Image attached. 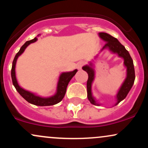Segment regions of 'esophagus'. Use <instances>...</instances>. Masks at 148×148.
Here are the masks:
<instances>
[{"instance_id": "esophagus-1", "label": "esophagus", "mask_w": 148, "mask_h": 148, "mask_svg": "<svg viewBox=\"0 0 148 148\" xmlns=\"http://www.w3.org/2000/svg\"><path fill=\"white\" fill-rule=\"evenodd\" d=\"M84 64V61H79V62L76 64V67H77V69H81V68H82V67Z\"/></svg>"}]
</instances>
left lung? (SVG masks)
Segmentation results:
<instances>
[{"label": "left lung", "instance_id": "8db88e82", "mask_svg": "<svg viewBox=\"0 0 148 148\" xmlns=\"http://www.w3.org/2000/svg\"><path fill=\"white\" fill-rule=\"evenodd\" d=\"M99 36L101 40L106 42V44L103 46L101 51L105 49H108L113 53L118 54L119 57L123 58L124 60V65L127 67V76L116 95L117 102L115 105H117L126 97L134 85V80H135V70H134L133 60L128 51L116 38L106 33H99ZM97 57V56H95V58ZM82 69L86 71L88 74V79L87 81L88 99L92 104L99 106L100 104L97 102L92 93V84L95 79V69H93V63L90 62L89 64L84 66Z\"/></svg>", "mask_w": 148, "mask_h": 148}]
</instances>
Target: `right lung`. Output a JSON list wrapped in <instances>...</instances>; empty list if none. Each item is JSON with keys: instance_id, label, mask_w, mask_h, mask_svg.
Listing matches in <instances>:
<instances>
[{"instance_id": "1", "label": "right lung", "mask_w": 148, "mask_h": 148, "mask_svg": "<svg viewBox=\"0 0 148 148\" xmlns=\"http://www.w3.org/2000/svg\"><path fill=\"white\" fill-rule=\"evenodd\" d=\"M37 40V37L33 39V40H30V41H27L20 49L19 51L15 56L14 60L12 62V67L11 70V76L12 80V84L16 88V91L20 94L22 97L24 98L28 102H29L32 104L36 105V106H52V105L56 104L59 103L60 101H62L63 99L64 95L66 93V90H67V85L70 80L72 79V77L76 74L77 72V69H74L72 72H62L59 76L58 81L57 84V89L56 92L54 95L49 97H42L37 96L33 92L25 90L20 87L18 85L17 80L16 77V72H15V67H16V60H17L19 56H21L23 53L25 49L28 45H30L31 43H34Z\"/></svg>"}]
</instances>
